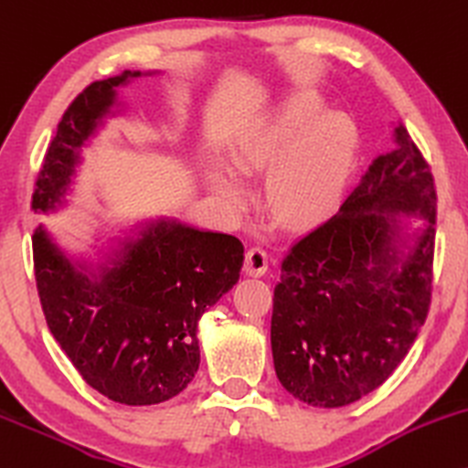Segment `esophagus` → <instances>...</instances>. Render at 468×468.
<instances>
[{"label":"esophagus","mask_w":468,"mask_h":468,"mask_svg":"<svg viewBox=\"0 0 468 468\" xmlns=\"http://www.w3.org/2000/svg\"><path fill=\"white\" fill-rule=\"evenodd\" d=\"M270 261H272V257L268 255V250L263 249V246H259V244L250 246L249 252H246V263H244L246 274L261 277V274H266Z\"/></svg>","instance_id":"34e87169"}]
</instances>
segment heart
Segmentation results:
<instances>
[{
	"label": "heart",
	"mask_w": 468,
	"mask_h": 468,
	"mask_svg": "<svg viewBox=\"0 0 468 468\" xmlns=\"http://www.w3.org/2000/svg\"><path fill=\"white\" fill-rule=\"evenodd\" d=\"M357 148L356 123L345 112L324 115L316 95L292 100L277 117L252 131L235 150L239 170L274 167L268 198L277 216L292 227L318 222L340 198ZM213 189L227 200H241L246 183L233 167L216 165Z\"/></svg>",
	"instance_id": "1"
}]
</instances>
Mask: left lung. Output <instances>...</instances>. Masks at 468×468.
Instances as JSON below:
<instances>
[{
	"mask_svg": "<svg viewBox=\"0 0 468 468\" xmlns=\"http://www.w3.org/2000/svg\"><path fill=\"white\" fill-rule=\"evenodd\" d=\"M395 133L397 148L377 156L340 211L281 261L274 370L290 395L318 408H342L384 384L430 314L436 185L403 123ZM399 212L428 219L408 256L398 250Z\"/></svg>",
	"mask_w": 468,
	"mask_h": 468,
	"instance_id": "1",
	"label": "left lung"
}]
</instances>
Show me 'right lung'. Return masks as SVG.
<instances>
[{"label": "right lung", "instance_id": "obj_1", "mask_svg": "<svg viewBox=\"0 0 468 468\" xmlns=\"http://www.w3.org/2000/svg\"><path fill=\"white\" fill-rule=\"evenodd\" d=\"M137 76L91 82L67 106L37 176L35 213L54 209L78 148L115 102V87ZM32 257L45 320L82 379L111 401L152 405L194 379L198 320L238 283L244 246L235 235L161 219L126 241L100 274L67 259L43 227L32 235Z\"/></svg>", "mask_w": 468, "mask_h": 468}]
</instances>
